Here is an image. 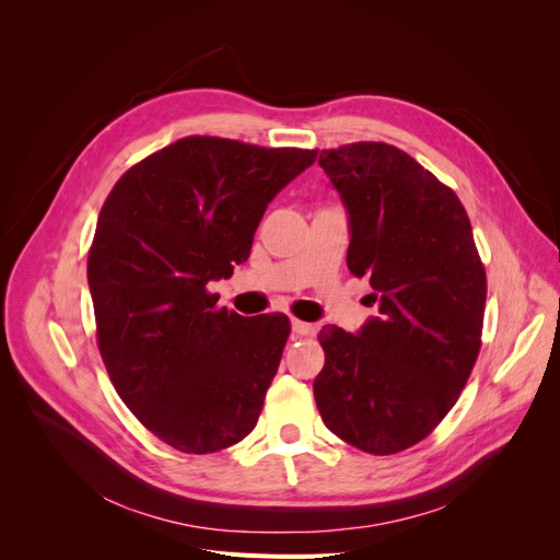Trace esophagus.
Here are the masks:
<instances>
[{"label":"esophagus","mask_w":560,"mask_h":560,"mask_svg":"<svg viewBox=\"0 0 560 560\" xmlns=\"http://www.w3.org/2000/svg\"><path fill=\"white\" fill-rule=\"evenodd\" d=\"M292 331L296 336H313L315 325H311V322H303V319H292Z\"/></svg>","instance_id":"esophagus-1"}]
</instances>
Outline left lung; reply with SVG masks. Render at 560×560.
Returning <instances> with one entry per match:
<instances>
[{
  "label": "left lung",
  "instance_id": "obj_1",
  "mask_svg": "<svg viewBox=\"0 0 560 560\" xmlns=\"http://www.w3.org/2000/svg\"><path fill=\"white\" fill-rule=\"evenodd\" d=\"M319 167L343 200L348 268L374 287L358 334L319 331L313 395L350 446L399 453L453 409L481 348L486 270L453 189L385 142L325 149Z\"/></svg>",
  "mask_w": 560,
  "mask_h": 560
}]
</instances>
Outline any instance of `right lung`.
I'll list each match as a JSON object with an SVG mask.
<instances>
[{"mask_svg":"<svg viewBox=\"0 0 560 560\" xmlns=\"http://www.w3.org/2000/svg\"><path fill=\"white\" fill-rule=\"evenodd\" d=\"M315 159L194 135L132 165L100 210V354L128 409L182 453L229 448L257 425L290 319L217 308L208 282L247 261L268 202Z\"/></svg>","mask_w":560,"mask_h":560,"instance_id":"add662e5","label":"right lung"}]
</instances>
